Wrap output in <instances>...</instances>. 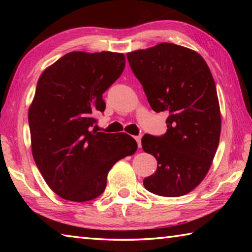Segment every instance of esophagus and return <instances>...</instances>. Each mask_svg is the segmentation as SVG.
I'll use <instances>...</instances> for the list:
<instances>
[{
	"label": "esophagus",
	"mask_w": 252,
	"mask_h": 252,
	"mask_svg": "<svg viewBox=\"0 0 252 252\" xmlns=\"http://www.w3.org/2000/svg\"><path fill=\"white\" fill-rule=\"evenodd\" d=\"M134 139H135V141L138 142V147L139 148L141 147V135H136V136H134Z\"/></svg>",
	"instance_id": "34e87169"
}]
</instances>
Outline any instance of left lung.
<instances>
[{
    "label": "left lung",
    "instance_id": "left-lung-1",
    "mask_svg": "<svg viewBox=\"0 0 252 252\" xmlns=\"http://www.w3.org/2000/svg\"><path fill=\"white\" fill-rule=\"evenodd\" d=\"M126 58L152 110L168 113L167 132L141 140L143 150L158 161L143 186L162 197L189 193L206 177L220 139L219 101L209 66L197 52L173 43Z\"/></svg>",
    "mask_w": 252,
    "mask_h": 252
}]
</instances>
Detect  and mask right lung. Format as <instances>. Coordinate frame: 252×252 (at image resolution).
<instances>
[{
	"mask_svg": "<svg viewBox=\"0 0 252 252\" xmlns=\"http://www.w3.org/2000/svg\"><path fill=\"white\" fill-rule=\"evenodd\" d=\"M125 66L121 53L71 52L40 76L29 109L32 155L45 182L63 199L97 198L113 164L136 151L129 134L93 129L95 114L105 110L102 95Z\"/></svg>",
	"mask_w": 252,
	"mask_h": 252,
	"instance_id": "obj_1",
	"label": "right lung"
}]
</instances>
